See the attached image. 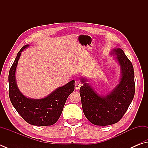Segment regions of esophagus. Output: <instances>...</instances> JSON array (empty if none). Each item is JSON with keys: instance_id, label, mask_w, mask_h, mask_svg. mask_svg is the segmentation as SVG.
Masks as SVG:
<instances>
[{"instance_id": "34e87169", "label": "esophagus", "mask_w": 148, "mask_h": 148, "mask_svg": "<svg viewBox=\"0 0 148 148\" xmlns=\"http://www.w3.org/2000/svg\"><path fill=\"white\" fill-rule=\"evenodd\" d=\"M81 86V83L79 81V80H76L75 82V89L76 90H79V89L80 88Z\"/></svg>"}]
</instances>
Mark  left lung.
<instances>
[{
  "label": "left lung",
  "instance_id": "left-lung-1",
  "mask_svg": "<svg viewBox=\"0 0 148 148\" xmlns=\"http://www.w3.org/2000/svg\"><path fill=\"white\" fill-rule=\"evenodd\" d=\"M121 68L119 84L106 95H100L92 87L89 80L80 77L82 107L86 117L96 126H109L118 122L124 116L134 97L135 75L132 62L121 48L110 51Z\"/></svg>",
  "mask_w": 148,
  "mask_h": 148
}]
</instances>
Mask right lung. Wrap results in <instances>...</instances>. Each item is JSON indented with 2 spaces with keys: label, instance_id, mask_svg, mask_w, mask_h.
<instances>
[{
  "label": "right lung",
  "instance_id": "right-lung-1",
  "mask_svg": "<svg viewBox=\"0 0 148 148\" xmlns=\"http://www.w3.org/2000/svg\"><path fill=\"white\" fill-rule=\"evenodd\" d=\"M29 46L26 44L18 51L10 68L8 81L9 96L13 107L25 121L33 126H51L59 119L68 96L75 90V80L57 88L42 99H32L25 96L16 82L15 72L21 53Z\"/></svg>",
  "mask_w": 148,
  "mask_h": 148
}]
</instances>
